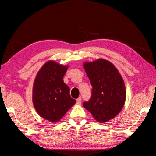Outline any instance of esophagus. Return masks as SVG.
Segmentation results:
<instances>
[{"label":"esophagus","instance_id":"1","mask_svg":"<svg viewBox=\"0 0 156 156\" xmlns=\"http://www.w3.org/2000/svg\"><path fill=\"white\" fill-rule=\"evenodd\" d=\"M81 103H82V99H81V97H79L78 98H77V100H76V103H77L78 105H80Z\"/></svg>","mask_w":156,"mask_h":156}]
</instances>
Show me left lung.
Instances as JSON below:
<instances>
[{
  "mask_svg": "<svg viewBox=\"0 0 156 156\" xmlns=\"http://www.w3.org/2000/svg\"><path fill=\"white\" fill-rule=\"evenodd\" d=\"M83 66L92 90L91 98L83 105L97 122L105 123L123 107L126 96L124 82L117 68L108 60L98 59Z\"/></svg>",
  "mask_w": 156,
  "mask_h": 156,
  "instance_id": "1",
  "label": "left lung"
}]
</instances>
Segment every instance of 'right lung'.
I'll return each instance as SVG.
<instances>
[{
    "label": "right lung",
    "instance_id": "right-lung-1",
    "mask_svg": "<svg viewBox=\"0 0 156 156\" xmlns=\"http://www.w3.org/2000/svg\"><path fill=\"white\" fill-rule=\"evenodd\" d=\"M68 66L48 61L40 69L34 80L33 91L34 107L39 115L51 122H58L75 104L69 87L64 83Z\"/></svg>",
    "mask_w": 156,
    "mask_h": 156
}]
</instances>
